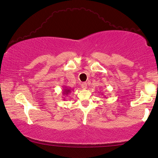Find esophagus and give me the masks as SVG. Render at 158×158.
<instances>
[{"label":"esophagus","instance_id":"1","mask_svg":"<svg viewBox=\"0 0 158 158\" xmlns=\"http://www.w3.org/2000/svg\"><path fill=\"white\" fill-rule=\"evenodd\" d=\"M81 87L83 89H87V82H82V85H81Z\"/></svg>","mask_w":158,"mask_h":158}]
</instances>
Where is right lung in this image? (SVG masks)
Wrapping results in <instances>:
<instances>
[{"label":"right lung","instance_id":"add662e5","mask_svg":"<svg viewBox=\"0 0 158 158\" xmlns=\"http://www.w3.org/2000/svg\"><path fill=\"white\" fill-rule=\"evenodd\" d=\"M71 89L67 87L66 86L63 87V89H62V95L63 96H68L70 93H71Z\"/></svg>","mask_w":158,"mask_h":158}]
</instances>
